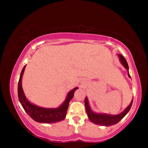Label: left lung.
I'll list each match as a JSON object with an SVG mask.
<instances>
[{
	"instance_id": "1",
	"label": "left lung",
	"mask_w": 148,
	"mask_h": 148,
	"mask_svg": "<svg viewBox=\"0 0 148 148\" xmlns=\"http://www.w3.org/2000/svg\"><path fill=\"white\" fill-rule=\"evenodd\" d=\"M119 57V61L121 62L123 66L125 69H127V72H128V76L131 78V76H130L129 72V66L127 64V62L126 59L124 58V57L121 54L117 55ZM132 101H133V99H132L131 103L125 108L121 113L117 115H111L108 114H104V113H96L92 111L91 110V107L89 106V101L87 97H86L85 99V106H86V110L87 116L90 121L92 123L99 125H102V126H111V125H114L118 123L119 121L123 118V117L126 116L127 114L129 112L130 109L132 106Z\"/></svg>"
}]
</instances>
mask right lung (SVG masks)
<instances>
[{"label": "right lung", "instance_id": "obj_1", "mask_svg": "<svg viewBox=\"0 0 148 148\" xmlns=\"http://www.w3.org/2000/svg\"><path fill=\"white\" fill-rule=\"evenodd\" d=\"M26 65H25L23 70L20 74L18 88H17V93H18V99L27 114L34 120V121L42 123H55L62 121L66 117L67 109H68L69 102L73 98L75 91L78 87H75L67 93L66 97L64 101L62 102L61 106L56 108H47L36 106L29 102L26 98L25 95L22 88V77L25 71Z\"/></svg>", "mask_w": 148, "mask_h": 148}]
</instances>
